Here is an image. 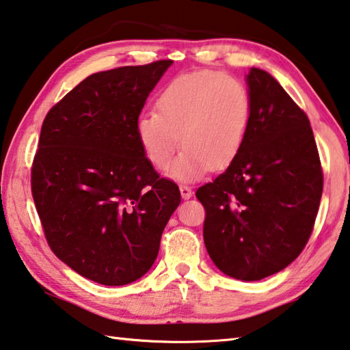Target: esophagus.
<instances>
[{
	"label": "esophagus",
	"instance_id": "34e87169",
	"mask_svg": "<svg viewBox=\"0 0 350 350\" xmlns=\"http://www.w3.org/2000/svg\"><path fill=\"white\" fill-rule=\"evenodd\" d=\"M179 189H180V196H182V199H189V197H193V189H191V187H187V185H180L179 187Z\"/></svg>",
	"mask_w": 350,
	"mask_h": 350
}]
</instances>
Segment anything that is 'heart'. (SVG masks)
<instances>
[{
  "label": "heart",
  "mask_w": 350,
  "mask_h": 350,
  "mask_svg": "<svg viewBox=\"0 0 350 350\" xmlns=\"http://www.w3.org/2000/svg\"><path fill=\"white\" fill-rule=\"evenodd\" d=\"M156 110L136 122L137 141L156 168H167L177 148H185L170 168L176 180L189 182L230 165L245 142L250 93L231 75L200 70L170 82Z\"/></svg>",
  "instance_id": "heart-1"
}]
</instances>
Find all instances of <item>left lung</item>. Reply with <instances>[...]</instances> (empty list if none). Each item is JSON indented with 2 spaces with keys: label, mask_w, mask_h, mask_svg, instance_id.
Here are the masks:
<instances>
[{
  "label": "left lung",
  "mask_w": 350,
  "mask_h": 350,
  "mask_svg": "<svg viewBox=\"0 0 350 350\" xmlns=\"http://www.w3.org/2000/svg\"><path fill=\"white\" fill-rule=\"evenodd\" d=\"M250 124L239 154L197 189L205 206L203 240L214 265L257 282L300 256L312 232L323 171L309 119L275 78L246 75Z\"/></svg>",
  "instance_id": "obj_1"
}]
</instances>
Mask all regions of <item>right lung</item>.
Listing matches in <instances>:
<instances>
[{"label":"right lung","instance_id":"right-lung-1","mask_svg":"<svg viewBox=\"0 0 350 350\" xmlns=\"http://www.w3.org/2000/svg\"><path fill=\"white\" fill-rule=\"evenodd\" d=\"M173 64L90 75L42 122L31 194L55 256L79 275L122 286L147 274L180 203L137 141L145 100Z\"/></svg>","mask_w":350,"mask_h":350}]
</instances>
